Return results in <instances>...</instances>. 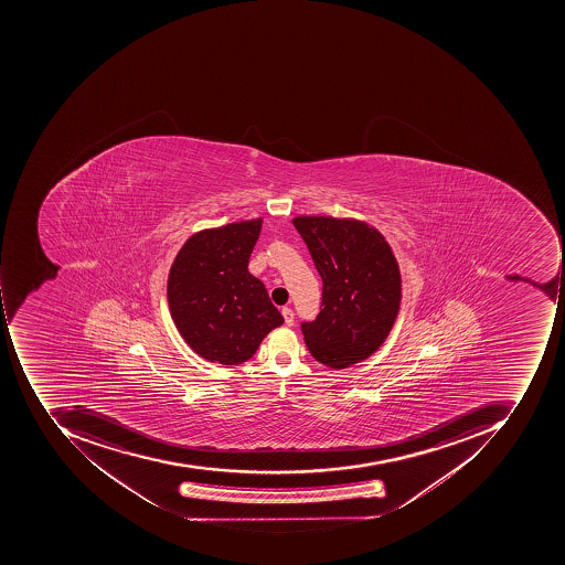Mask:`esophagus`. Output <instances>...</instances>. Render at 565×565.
<instances>
[{"instance_id":"1","label":"esophagus","mask_w":565,"mask_h":565,"mask_svg":"<svg viewBox=\"0 0 565 565\" xmlns=\"http://www.w3.org/2000/svg\"><path fill=\"white\" fill-rule=\"evenodd\" d=\"M281 316L285 318V324H294V310H291L290 307H284V309H281Z\"/></svg>"}]
</instances>
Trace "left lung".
<instances>
[{
    "label": "left lung",
    "mask_w": 565,
    "mask_h": 565,
    "mask_svg": "<svg viewBox=\"0 0 565 565\" xmlns=\"http://www.w3.org/2000/svg\"><path fill=\"white\" fill-rule=\"evenodd\" d=\"M294 225L322 278L321 312L302 322L319 363L347 369L387 340L401 307V271L385 237L356 218L300 215Z\"/></svg>",
    "instance_id": "left-lung-1"
}]
</instances>
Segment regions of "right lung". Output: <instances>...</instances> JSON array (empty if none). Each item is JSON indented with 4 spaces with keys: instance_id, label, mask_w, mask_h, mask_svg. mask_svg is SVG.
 Instances as JSON below:
<instances>
[{
    "instance_id": "add662e5",
    "label": "right lung",
    "mask_w": 565,
    "mask_h": 565,
    "mask_svg": "<svg viewBox=\"0 0 565 565\" xmlns=\"http://www.w3.org/2000/svg\"><path fill=\"white\" fill-rule=\"evenodd\" d=\"M263 218L193 234L168 277V303L181 338L209 362L241 365L284 318L247 269Z\"/></svg>"
}]
</instances>
